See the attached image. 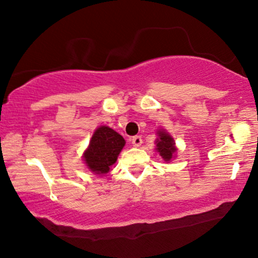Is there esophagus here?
Returning a JSON list of instances; mask_svg holds the SVG:
<instances>
[{
    "label": "esophagus",
    "mask_w": 258,
    "mask_h": 258,
    "mask_svg": "<svg viewBox=\"0 0 258 258\" xmlns=\"http://www.w3.org/2000/svg\"><path fill=\"white\" fill-rule=\"evenodd\" d=\"M131 141H132V145L134 147H140L141 144H142V138L140 136H136V137H133L132 139H131Z\"/></svg>",
    "instance_id": "1"
}]
</instances>
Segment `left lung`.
Returning <instances> with one entry per match:
<instances>
[{"label":"left lung","instance_id":"obj_1","mask_svg":"<svg viewBox=\"0 0 258 258\" xmlns=\"http://www.w3.org/2000/svg\"><path fill=\"white\" fill-rule=\"evenodd\" d=\"M159 139H157V150L159 151V155L165 159V161H170L172 158V155L175 151L174 141L169 134L165 133L164 131L159 132Z\"/></svg>","mask_w":258,"mask_h":258}]
</instances>
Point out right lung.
<instances>
[{"label":"right lung","instance_id":"1","mask_svg":"<svg viewBox=\"0 0 258 258\" xmlns=\"http://www.w3.org/2000/svg\"><path fill=\"white\" fill-rule=\"evenodd\" d=\"M124 146L125 140L120 134L108 126H101L95 131L85 153L86 164L97 174L107 173Z\"/></svg>","mask_w":258,"mask_h":258}]
</instances>
